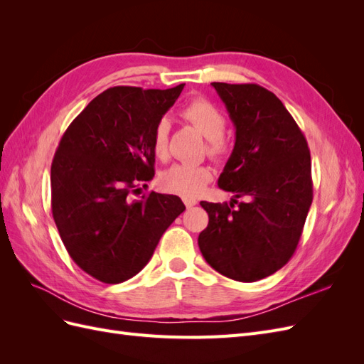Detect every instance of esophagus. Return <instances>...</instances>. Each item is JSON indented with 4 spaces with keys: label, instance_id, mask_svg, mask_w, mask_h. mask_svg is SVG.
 Here are the masks:
<instances>
[{
    "label": "esophagus",
    "instance_id": "esophagus-1",
    "mask_svg": "<svg viewBox=\"0 0 364 364\" xmlns=\"http://www.w3.org/2000/svg\"><path fill=\"white\" fill-rule=\"evenodd\" d=\"M183 203L186 208H193L194 205H197V200L196 199H183Z\"/></svg>",
    "mask_w": 364,
    "mask_h": 364
}]
</instances>
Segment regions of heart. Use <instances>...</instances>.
Listing matches in <instances>:
<instances>
[{"label":"heart","mask_w":364,"mask_h":364,"mask_svg":"<svg viewBox=\"0 0 364 364\" xmlns=\"http://www.w3.org/2000/svg\"><path fill=\"white\" fill-rule=\"evenodd\" d=\"M182 117L190 121L202 132V135L208 139V153L213 158L223 156L228 146L223 139L226 118L220 109L205 98H196V100L186 103L182 109ZM170 121L161 118L155 129H153L151 144L156 156L164 158L167 155L168 147ZM213 179V170L208 165L196 164H174L161 174V186L168 193L179 194L182 197H196L205 185Z\"/></svg>","instance_id":"obj_1"}]
</instances>
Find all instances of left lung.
Here are the masks:
<instances>
[{"instance_id":"1","label":"left lung","mask_w":364,"mask_h":364,"mask_svg":"<svg viewBox=\"0 0 364 364\" xmlns=\"http://www.w3.org/2000/svg\"><path fill=\"white\" fill-rule=\"evenodd\" d=\"M211 85L235 126V146L218 178L234 199L200 202L209 223L199 247L223 277L255 282L285 266L299 243L313 202L310 150L290 112L266 87ZM240 196L248 202L237 203Z\"/></svg>"}]
</instances>
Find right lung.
Instances as JSON below:
<instances>
[{"label":"right lung","mask_w":364,"mask_h":364,"mask_svg":"<svg viewBox=\"0 0 364 364\" xmlns=\"http://www.w3.org/2000/svg\"><path fill=\"white\" fill-rule=\"evenodd\" d=\"M183 86L109 87L59 142L51 164L53 218L73 261L98 281L119 284L135 277L185 211L173 194L151 191L132 199L138 183L155 176L153 129Z\"/></svg>","instance_id":"right-lung-1"}]
</instances>
